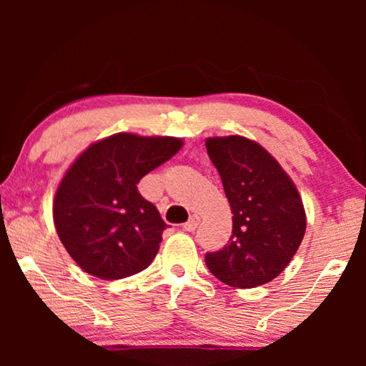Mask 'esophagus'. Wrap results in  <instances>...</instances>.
Instances as JSON below:
<instances>
[{"label":"esophagus","instance_id":"34e87169","mask_svg":"<svg viewBox=\"0 0 366 366\" xmlns=\"http://www.w3.org/2000/svg\"><path fill=\"white\" fill-rule=\"evenodd\" d=\"M198 223H199V218L197 217V214H193V217H189L188 222L183 224V228L187 229V232H194V229L198 228Z\"/></svg>","mask_w":366,"mask_h":366}]
</instances>
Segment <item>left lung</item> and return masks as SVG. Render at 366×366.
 Returning a JSON list of instances; mask_svg holds the SVG:
<instances>
[{
	"mask_svg": "<svg viewBox=\"0 0 366 366\" xmlns=\"http://www.w3.org/2000/svg\"><path fill=\"white\" fill-rule=\"evenodd\" d=\"M233 213V232L204 262L219 282L254 288L277 278L302 243L307 217L295 183L277 159L243 137L207 139Z\"/></svg>",
	"mask_w": 366,
	"mask_h": 366,
	"instance_id": "1",
	"label": "left lung"
}]
</instances>
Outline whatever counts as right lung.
Instances as JSON below:
<instances>
[{
	"instance_id": "1",
	"label": "right lung",
	"mask_w": 366,
	"mask_h": 366,
	"mask_svg": "<svg viewBox=\"0 0 366 366\" xmlns=\"http://www.w3.org/2000/svg\"><path fill=\"white\" fill-rule=\"evenodd\" d=\"M182 144L178 138L118 133L79 154L53 202L58 237L79 268L122 280L152 264L168 224L137 184Z\"/></svg>"
}]
</instances>
